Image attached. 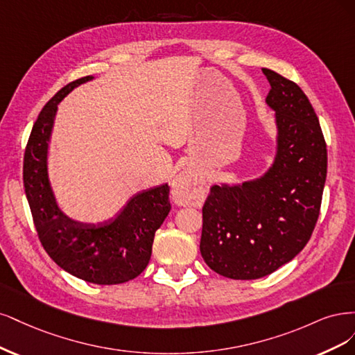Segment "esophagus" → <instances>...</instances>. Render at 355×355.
Masks as SVG:
<instances>
[{
	"instance_id": "esophagus-1",
	"label": "esophagus",
	"mask_w": 355,
	"mask_h": 355,
	"mask_svg": "<svg viewBox=\"0 0 355 355\" xmlns=\"http://www.w3.org/2000/svg\"><path fill=\"white\" fill-rule=\"evenodd\" d=\"M196 186H198V181L191 173H189V171H186V173H181L173 184V194H174L175 200H181L182 198H184L186 193L191 191L193 189H196Z\"/></svg>"
}]
</instances>
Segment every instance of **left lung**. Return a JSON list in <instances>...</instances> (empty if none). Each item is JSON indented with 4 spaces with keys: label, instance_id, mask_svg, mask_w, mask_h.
I'll use <instances>...</instances> for the list:
<instances>
[{
    "label": "left lung",
    "instance_id": "obj_1",
    "mask_svg": "<svg viewBox=\"0 0 355 355\" xmlns=\"http://www.w3.org/2000/svg\"><path fill=\"white\" fill-rule=\"evenodd\" d=\"M271 85L279 148L268 173L242 186H214L202 209L200 254L228 279L252 280L298 255L318 220L327 148L318 118L291 79L262 69Z\"/></svg>",
    "mask_w": 355,
    "mask_h": 355
}]
</instances>
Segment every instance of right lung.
Masks as SVG:
<instances>
[{"label": "right lung", "instance_id": "obj_1", "mask_svg": "<svg viewBox=\"0 0 355 355\" xmlns=\"http://www.w3.org/2000/svg\"><path fill=\"white\" fill-rule=\"evenodd\" d=\"M91 78L69 83L42 107L25 148L24 184L40 242L55 264L89 283L118 284L135 279L150 261L155 233L171 211L169 186L135 194L115 220L98 225L75 223L57 207L47 177L57 103Z\"/></svg>", "mask_w": 355, "mask_h": 355}]
</instances>
